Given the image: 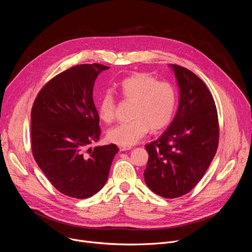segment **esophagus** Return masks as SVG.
<instances>
[{"instance_id": "1", "label": "esophagus", "mask_w": 252, "mask_h": 252, "mask_svg": "<svg viewBox=\"0 0 252 252\" xmlns=\"http://www.w3.org/2000/svg\"><path fill=\"white\" fill-rule=\"evenodd\" d=\"M119 149L121 152H126L131 150V147H126V146H119Z\"/></svg>"}]
</instances>
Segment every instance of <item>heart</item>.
Returning <instances> with one entry per match:
<instances>
[{
  "label": "heart",
  "mask_w": 252,
  "mask_h": 252,
  "mask_svg": "<svg viewBox=\"0 0 252 252\" xmlns=\"http://www.w3.org/2000/svg\"><path fill=\"white\" fill-rule=\"evenodd\" d=\"M118 94L127 101H133L131 118L107 131V138L119 146L130 147L145 136L150 128L158 130L166 126L175 112L177 93L169 82H158L148 74L137 73L124 79L118 86ZM117 100L111 92L102 94L97 101L98 117L110 124L115 120Z\"/></svg>",
  "instance_id": "heart-1"
}]
</instances>
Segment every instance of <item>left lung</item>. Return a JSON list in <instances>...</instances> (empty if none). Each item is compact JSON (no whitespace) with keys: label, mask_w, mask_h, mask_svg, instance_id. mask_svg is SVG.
I'll use <instances>...</instances> for the list:
<instances>
[{"label":"left lung","mask_w":252,"mask_h":252,"mask_svg":"<svg viewBox=\"0 0 252 252\" xmlns=\"http://www.w3.org/2000/svg\"><path fill=\"white\" fill-rule=\"evenodd\" d=\"M179 87L176 115L167 129L146 146L149 161L145 182L165 198L189 192L217 153L220 138L218 111L205 84L189 69L170 64Z\"/></svg>","instance_id":"8db88e82"}]
</instances>
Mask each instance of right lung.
Here are the masks:
<instances>
[{
    "label": "right lung",
    "mask_w": 252,
    "mask_h": 252,
    "mask_svg": "<svg viewBox=\"0 0 252 252\" xmlns=\"http://www.w3.org/2000/svg\"><path fill=\"white\" fill-rule=\"evenodd\" d=\"M110 68L99 63L71 66L49 81L32 107V152L50 183L62 193L88 198L109 177L119 148L88 149L100 135L94 103L96 77Z\"/></svg>",
    "instance_id": "add662e5"
}]
</instances>
